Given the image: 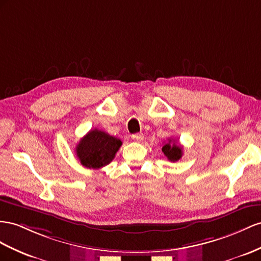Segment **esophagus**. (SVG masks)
I'll return each instance as SVG.
<instances>
[{
    "instance_id": "34e87169",
    "label": "esophagus",
    "mask_w": 261,
    "mask_h": 261,
    "mask_svg": "<svg viewBox=\"0 0 261 261\" xmlns=\"http://www.w3.org/2000/svg\"><path fill=\"white\" fill-rule=\"evenodd\" d=\"M131 138L135 140V141L140 142V141H142V140H143V135H142V133H136V135H132Z\"/></svg>"
}]
</instances>
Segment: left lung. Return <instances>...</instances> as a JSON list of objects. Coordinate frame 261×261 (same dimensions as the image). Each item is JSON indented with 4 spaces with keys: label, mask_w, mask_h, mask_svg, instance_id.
I'll use <instances>...</instances> for the list:
<instances>
[{
    "label": "left lung",
    "mask_w": 261,
    "mask_h": 261,
    "mask_svg": "<svg viewBox=\"0 0 261 261\" xmlns=\"http://www.w3.org/2000/svg\"><path fill=\"white\" fill-rule=\"evenodd\" d=\"M162 152L164 155L168 158L169 161L176 162L183 155V149L182 146L175 143V140L173 141V139H169V142L165 143L162 148Z\"/></svg>",
    "instance_id": "obj_1"
}]
</instances>
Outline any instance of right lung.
Wrapping results in <instances>:
<instances>
[{
	"label": "right lung",
	"mask_w": 261,
	"mask_h": 261,
	"mask_svg": "<svg viewBox=\"0 0 261 261\" xmlns=\"http://www.w3.org/2000/svg\"><path fill=\"white\" fill-rule=\"evenodd\" d=\"M121 144L120 139L105 131L93 129L77 144V158L85 168L101 169L112 161Z\"/></svg>",
	"instance_id": "right-lung-1"
}]
</instances>
